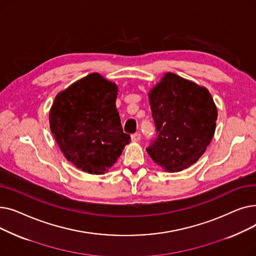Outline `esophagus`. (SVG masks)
I'll return each mask as SVG.
<instances>
[{"label": "esophagus", "mask_w": 256, "mask_h": 256, "mask_svg": "<svg viewBox=\"0 0 256 256\" xmlns=\"http://www.w3.org/2000/svg\"><path fill=\"white\" fill-rule=\"evenodd\" d=\"M141 140V134L140 132H135L132 135V142H139Z\"/></svg>", "instance_id": "34e87169"}]
</instances>
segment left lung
I'll return each instance as SVG.
<instances>
[{"label": "left lung", "mask_w": 256, "mask_h": 256, "mask_svg": "<svg viewBox=\"0 0 256 256\" xmlns=\"http://www.w3.org/2000/svg\"><path fill=\"white\" fill-rule=\"evenodd\" d=\"M148 96L156 137L147 154L168 172L190 167L204 154L216 128L217 108L210 92L168 72Z\"/></svg>", "instance_id": "8db88e82"}]
</instances>
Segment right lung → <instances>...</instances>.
Instances as JSON below:
<instances>
[{
    "label": "right lung",
    "mask_w": 256,
    "mask_h": 256,
    "mask_svg": "<svg viewBox=\"0 0 256 256\" xmlns=\"http://www.w3.org/2000/svg\"><path fill=\"white\" fill-rule=\"evenodd\" d=\"M117 87L98 74L78 80L55 98L50 130L66 158L76 168L102 174L130 143L116 108Z\"/></svg>",
    "instance_id": "add662e5"
}]
</instances>
